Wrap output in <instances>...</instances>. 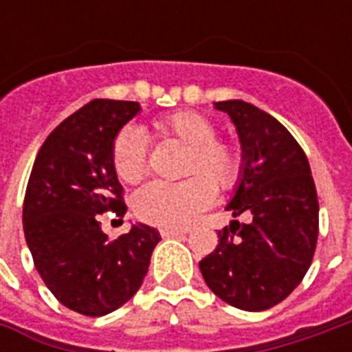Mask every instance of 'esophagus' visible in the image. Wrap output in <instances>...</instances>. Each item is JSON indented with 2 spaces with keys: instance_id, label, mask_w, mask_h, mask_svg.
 <instances>
[{
  "instance_id": "obj_1",
  "label": "esophagus",
  "mask_w": 352,
  "mask_h": 352,
  "mask_svg": "<svg viewBox=\"0 0 352 352\" xmlns=\"http://www.w3.org/2000/svg\"><path fill=\"white\" fill-rule=\"evenodd\" d=\"M186 232L184 230H173V228H162L160 230V236L164 237V239H169V237H181L184 236Z\"/></svg>"
}]
</instances>
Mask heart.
<instances>
[{
	"label": "heart",
	"instance_id": "1",
	"mask_svg": "<svg viewBox=\"0 0 352 352\" xmlns=\"http://www.w3.org/2000/svg\"><path fill=\"white\" fill-rule=\"evenodd\" d=\"M156 135L186 146L179 183L154 181L133 196V211L141 221L160 228H186L214 201V186L230 192L241 183L243 153L230 139L217 138L213 120L196 111H175L153 122ZM113 168L124 183H139L148 169V151L143 133L124 128L113 141Z\"/></svg>",
	"mask_w": 352,
	"mask_h": 352
}]
</instances>
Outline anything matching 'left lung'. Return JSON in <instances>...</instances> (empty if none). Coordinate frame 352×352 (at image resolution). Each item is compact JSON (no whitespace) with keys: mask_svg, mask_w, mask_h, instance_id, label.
Returning a JSON list of instances; mask_svg holds the SVG:
<instances>
[{"mask_svg":"<svg viewBox=\"0 0 352 352\" xmlns=\"http://www.w3.org/2000/svg\"><path fill=\"white\" fill-rule=\"evenodd\" d=\"M232 116L243 146L245 171L226 211L234 221L199 262L207 287L243 311H264L294 290L313 262L318 199L309 162L294 135L272 115L241 100L214 103Z\"/></svg>","mask_w":352,"mask_h":352,"instance_id":"8db88e82","label":"left lung"}]
</instances>
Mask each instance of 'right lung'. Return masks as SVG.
<instances>
[{"label": "right lung", "mask_w": 352, "mask_h": 352, "mask_svg": "<svg viewBox=\"0 0 352 352\" xmlns=\"http://www.w3.org/2000/svg\"><path fill=\"white\" fill-rule=\"evenodd\" d=\"M138 101L94 100L50 131L37 153L24 196V236L58 302L87 317L118 309L148 272L158 230L131 226L109 239L103 213L122 222L128 207L113 168V141Z\"/></svg>", "instance_id": "1"}]
</instances>
